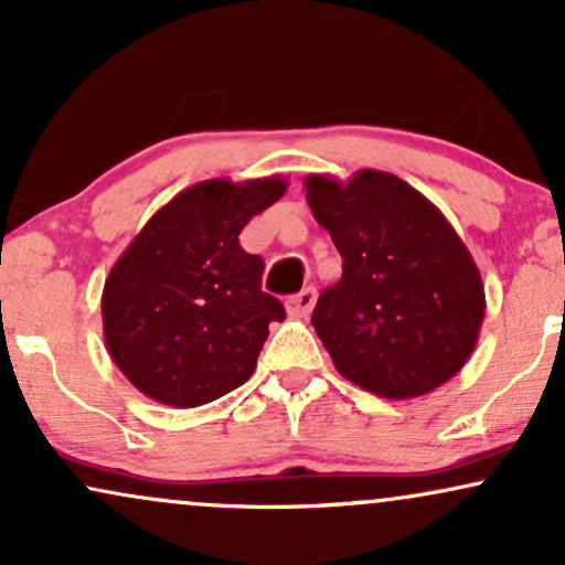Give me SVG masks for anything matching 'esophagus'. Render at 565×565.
I'll return each instance as SVG.
<instances>
[{
    "instance_id": "1",
    "label": "esophagus",
    "mask_w": 565,
    "mask_h": 565,
    "mask_svg": "<svg viewBox=\"0 0 565 565\" xmlns=\"http://www.w3.org/2000/svg\"><path fill=\"white\" fill-rule=\"evenodd\" d=\"M315 303H317V290L303 288V290H298L296 296L288 298L285 309H288L290 317H306L311 309H315Z\"/></svg>"
}]
</instances>
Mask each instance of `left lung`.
<instances>
[{
  "instance_id": "1",
  "label": "left lung",
  "mask_w": 565,
  "mask_h": 565,
  "mask_svg": "<svg viewBox=\"0 0 565 565\" xmlns=\"http://www.w3.org/2000/svg\"><path fill=\"white\" fill-rule=\"evenodd\" d=\"M311 214L343 275L311 315L348 382L387 401L427 395L461 372L484 322V282L445 214L393 172L306 175Z\"/></svg>"
}]
</instances>
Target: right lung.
<instances>
[{
	"instance_id": "add662e5",
	"label": "right lung",
	"mask_w": 565,
	"mask_h": 565,
	"mask_svg": "<svg viewBox=\"0 0 565 565\" xmlns=\"http://www.w3.org/2000/svg\"><path fill=\"white\" fill-rule=\"evenodd\" d=\"M285 191L277 175L201 180L157 209L109 269L104 345L146 398L196 408L254 374L285 309L262 294L264 262L238 235Z\"/></svg>"
}]
</instances>
